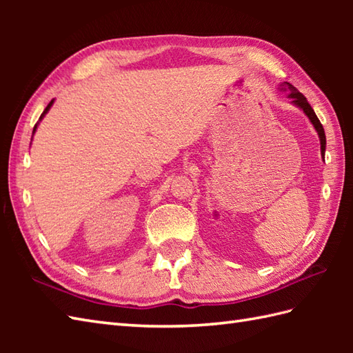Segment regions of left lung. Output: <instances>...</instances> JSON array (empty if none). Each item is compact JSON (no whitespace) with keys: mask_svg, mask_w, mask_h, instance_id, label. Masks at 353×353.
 Masks as SVG:
<instances>
[{"mask_svg":"<svg viewBox=\"0 0 353 353\" xmlns=\"http://www.w3.org/2000/svg\"><path fill=\"white\" fill-rule=\"evenodd\" d=\"M281 89H282V91H285V92L288 94V99H291V103H292V104H296L297 108H301V109L305 112V115L310 118V121L312 123L314 129H316V130H317V133H319V138H320V148H321V156H323V159H325L326 134H325L323 125H321L320 119H319V118H317V115H316V112H314V109L311 108V104L308 103V100L305 99L303 94L299 92L294 86H292L291 83H288V81H283V83L281 85Z\"/></svg>","mask_w":353,"mask_h":353,"instance_id":"8db88e82","label":"left lung"}]
</instances>
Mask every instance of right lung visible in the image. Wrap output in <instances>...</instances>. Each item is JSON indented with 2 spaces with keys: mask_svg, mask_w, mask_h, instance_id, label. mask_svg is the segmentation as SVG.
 Here are the masks:
<instances>
[{
  "mask_svg": "<svg viewBox=\"0 0 353 353\" xmlns=\"http://www.w3.org/2000/svg\"><path fill=\"white\" fill-rule=\"evenodd\" d=\"M52 103H54V100H51V101H50V103H48V106H47V108H45V110H43V112H42V115H41V118H39V119H42V118H43V117H45V114H47V112H48V110H50V108H51V106H52ZM36 129H37V124H36V125H34V129H33V133H34V132H36Z\"/></svg>",
  "mask_w": 353,
  "mask_h": 353,
  "instance_id": "add662e5",
  "label": "right lung"
}]
</instances>
